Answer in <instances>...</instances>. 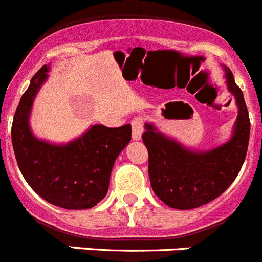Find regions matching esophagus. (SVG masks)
<instances>
[{
	"label": "esophagus",
	"mask_w": 262,
	"mask_h": 262,
	"mask_svg": "<svg viewBox=\"0 0 262 262\" xmlns=\"http://www.w3.org/2000/svg\"><path fill=\"white\" fill-rule=\"evenodd\" d=\"M131 126H133V139L134 140H140L141 134L144 131V121L140 117H136L131 122Z\"/></svg>",
	"instance_id": "1"
}]
</instances>
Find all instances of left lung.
Segmentation results:
<instances>
[{"label":"left lung","instance_id":"obj_1","mask_svg":"<svg viewBox=\"0 0 262 262\" xmlns=\"http://www.w3.org/2000/svg\"><path fill=\"white\" fill-rule=\"evenodd\" d=\"M225 73L239 107L234 134L226 144L208 152H192L145 123L141 138L149 157L150 184L158 199L174 209H193L217 199L235 181L246 160L251 128L248 110L231 70L225 67Z\"/></svg>","mask_w":262,"mask_h":262}]
</instances>
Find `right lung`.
I'll list each match as a JSON object with an SVG mask.
<instances>
[{"instance_id":"add662e5","label":"right lung","mask_w":262,"mask_h":262,"mask_svg":"<svg viewBox=\"0 0 262 262\" xmlns=\"http://www.w3.org/2000/svg\"><path fill=\"white\" fill-rule=\"evenodd\" d=\"M48 71L44 64L35 74L16 107L11 126L16 162L31 188L48 203L64 209H90L106 196L115 158L131 140V126L95 124L64 145L38 140L30 128V113Z\"/></svg>"}]
</instances>
